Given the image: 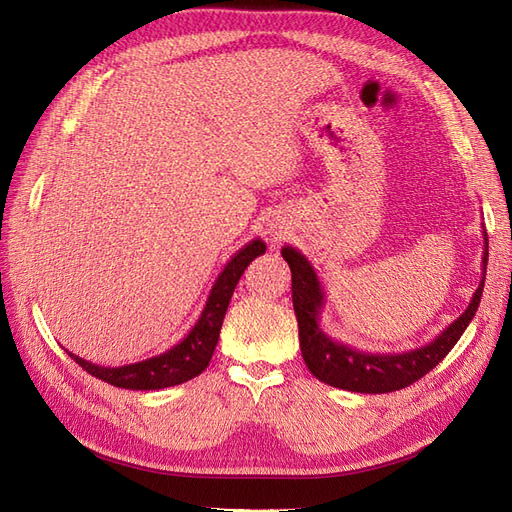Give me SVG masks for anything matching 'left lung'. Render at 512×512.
I'll return each instance as SVG.
<instances>
[{
	"label": "left lung",
	"mask_w": 512,
	"mask_h": 512,
	"mask_svg": "<svg viewBox=\"0 0 512 512\" xmlns=\"http://www.w3.org/2000/svg\"><path fill=\"white\" fill-rule=\"evenodd\" d=\"M485 236L483 251V279L470 300L465 313H461L452 324L437 334V337L425 347L412 349L403 354H369L360 352L356 347H349L321 330L319 317L324 309L326 298L324 289L317 279V272L298 248L283 246L281 255L291 270V300L298 319V337L302 358L309 371L328 386L364 392V394H382L401 390L410 386L422 375H427L433 367L440 364L452 347L457 345L465 328L474 319L480 296H483L485 274H487V257H489V240Z\"/></svg>",
	"instance_id": "obj_1"
}]
</instances>
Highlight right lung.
Listing matches in <instances>:
<instances>
[{
  "mask_svg": "<svg viewBox=\"0 0 512 512\" xmlns=\"http://www.w3.org/2000/svg\"><path fill=\"white\" fill-rule=\"evenodd\" d=\"M261 253H266V244L257 238L242 246L240 251L227 261V266L218 274L216 283L212 285V291L197 319V324L178 345H173L167 352L141 362L124 364V367H100V364L79 358L66 349L68 356L87 373H92L94 377L102 379V382L118 388L158 390L188 382V379L197 377L201 371H206L210 364L218 343V334H221L229 300L233 296V289H236L246 266Z\"/></svg>",
  "mask_w": 512,
  "mask_h": 512,
  "instance_id": "add662e5",
  "label": "right lung"
}]
</instances>
